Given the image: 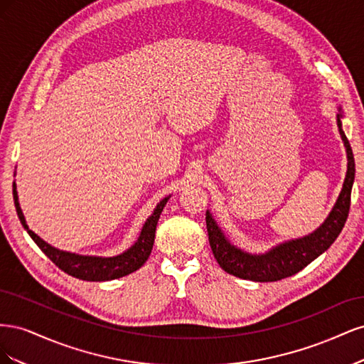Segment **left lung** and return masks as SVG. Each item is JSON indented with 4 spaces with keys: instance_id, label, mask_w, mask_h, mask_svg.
I'll return each instance as SVG.
<instances>
[{
    "instance_id": "left-lung-1",
    "label": "left lung",
    "mask_w": 364,
    "mask_h": 364,
    "mask_svg": "<svg viewBox=\"0 0 364 364\" xmlns=\"http://www.w3.org/2000/svg\"><path fill=\"white\" fill-rule=\"evenodd\" d=\"M341 114H337V126L345 142L348 153V171L343 188L338 199L329 213L325 223L314 230L313 234L299 240L289 241L278 247L272 249L264 255H249L232 246L218 229L214 218L206 213V229L209 237V246L214 253L218 266L229 274H234L241 279H249L255 282H273L301 272L308 264L314 261L318 255L331 246L338 234L343 229L350 208V191L355 178V161L352 155L349 141L341 130Z\"/></svg>"
}]
</instances>
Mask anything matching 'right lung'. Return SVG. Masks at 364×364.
I'll use <instances>...</instances> for the list:
<instances>
[{"mask_svg": "<svg viewBox=\"0 0 364 364\" xmlns=\"http://www.w3.org/2000/svg\"><path fill=\"white\" fill-rule=\"evenodd\" d=\"M14 200H15L18 217L21 220V223H23V226L27 229L28 235L60 270L71 274L74 278H79L83 281H111V279L126 277V274L138 270L142 264L147 261L150 252L153 249V241H155L158 220L165 203L168 202V197H165L164 200H161L155 211H153V214L147 218L146 225L142 226L141 235L136 243L124 253H121V255L112 257V258L82 257V255H75V253L58 250L56 247L50 246L48 243H46V241L33 232V230H30L28 226L26 225V218L18 203L15 182H14Z\"/></svg>", "mask_w": 364, "mask_h": 364, "instance_id": "obj_1", "label": "right lung"}]
</instances>
